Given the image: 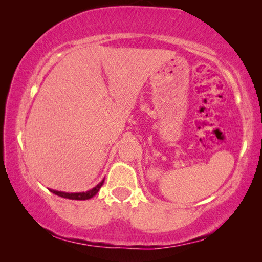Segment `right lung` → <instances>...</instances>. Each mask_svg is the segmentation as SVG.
<instances>
[{
    "mask_svg": "<svg viewBox=\"0 0 262 262\" xmlns=\"http://www.w3.org/2000/svg\"><path fill=\"white\" fill-rule=\"evenodd\" d=\"M104 182V179L98 183V185L90 189V190L88 191H83V192H65V191H58V190H54V189H49V191L57 194L59 197H63V198H68V199H73V200H86V199H90L93 196H96L98 193V191L100 190V188L102 187Z\"/></svg>",
    "mask_w": 262,
    "mask_h": 262,
    "instance_id": "obj_1",
    "label": "right lung"
}]
</instances>
